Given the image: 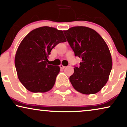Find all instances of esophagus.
Here are the masks:
<instances>
[{
	"instance_id": "esophagus-1",
	"label": "esophagus",
	"mask_w": 127,
	"mask_h": 127,
	"mask_svg": "<svg viewBox=\"0 0 127 127\" xmlns=\"http://www.w3.org/2000/svg\"><path fill=\"white\" fill-rule=\"evenodd\" d=\"M60 68H62V69H64V68L65 67L64 66V65L63 64H60Z\"/></svg>"
}]
</instances>
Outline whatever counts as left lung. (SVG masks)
<instances>
[{
	"label": "left lung",
	"mask_w": 127,
	"mask_h": 127,
	"mask_svg": "<svg viewBox=\"0 0 127 127\" xmlns=\"http://www.w3.org/2000/svg\"><path fill=\"white\" fill-rule=\"evenodd\" d=\"M63 32L75 56L82 59L70 76L71 85L83 94H96L107 83L112 69L107 44L96 31L88 27H74Z\"/></svg>",
	"instance_id": "1"
}]
</instances>
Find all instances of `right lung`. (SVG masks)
Returning <instances> with one entry per match:
<instances>
[{"mask_svg":"<svg viewBox=\"0 0 127 127\" xmlns=\"http://www.w3.org/2000/svg\"><path fill=\"white\" fill-rule=\"evenodd\" d=\"M66 41L63 31L42 27L31 31L16 51L15 65L18 79L32 92H46L51 89L60 72L59 66L47 63L51 50Z\"/></svg>","mask_w":127,"mask_h":127,"instance_id":"obj_1","label":"right lung"}]
</instances>
